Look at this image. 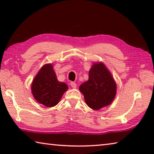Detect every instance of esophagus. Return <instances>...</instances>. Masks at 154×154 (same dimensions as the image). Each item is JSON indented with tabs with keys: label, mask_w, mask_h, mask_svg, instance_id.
Here are the masks:
<instances>
[{
	"label": "esophagus",
	"mask_w": 154,
	"mask_h": 154,
	"mask_svg": "<svg viewBox=\"0 0 154 154\" xmlns=\"http://www.w3.org/2000/svg\"><path fill=\"white\" fill-rule=\"evenodd\" d=\"M70 84H71V86L72 88H76L77 84H76V83H75V82H71V83H70Z\"/></svg>",
	"instance_id": "1"
}]
</instances>
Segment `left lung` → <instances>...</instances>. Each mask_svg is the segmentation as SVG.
<instances>
[{
    "mask_svg": "<svg viewBox=\"0 0 154 154\" xmlns=\"http://www.w3.org/2000/svg\"><path fill=\"white\" fill-rule=\"evenodd\" d=\"M79 90L88 106L98 110L112 103L116 84L105 65L100 62L94 64L89 71V79L80 85Z\"/></svg>",
    "mask_w": 154,
    "mask_h": 154,
    "instance_id": "8db88e82",
    "label": "left lung"
}]
</instances>
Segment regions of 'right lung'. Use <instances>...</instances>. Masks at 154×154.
<instances>
[{
    "mask_svg": "<svg viewBox=\"0 0 154 154\" xmlns=\"http://www.w3.org/2000/svg\"><path fill=\"white\" fill-rule=\"evenodd\" d=\"M68 89L66 83L59 82L52 64H45L35 77L32 92L37 102L48 107L58 104L62 96Z\"/></svg>",
    "mask_w": 154,
    "mask_h": 154,
    "instance_id": "obj_1",
    "label": "right lung"
}]
</instances>
